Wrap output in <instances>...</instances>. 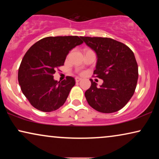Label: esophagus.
Returning a JSON list of instances; mask_svg holds the SVG:
<instances>
[{
    "mask_svg": "<svg viewBox=\"0 0 159 159\" xmlns=\"http://www.w3.org/2000/svg\"><path fill=\"white\" fill-rule=\"evenodd\" d=\"M80 80H81V78H79V77H76L75 78V81L76 82H79Z\"/></svg>",
    "mask_w": 159,
    "mask_h": 159,
    "instance_id": "esophagus-1",
    "label": "esophagus"
}]
</instances>
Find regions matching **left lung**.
I'll list each match as a JSON object with an SVG mask.
<instances>
[{
	"instance_id": "obj_1",
	"label": "left lung",
	"mask_w": 159,
	"mask_h": 159,
	"mask_svg": "<svg viewBox=\"0 0 159 159\" xmlns=\"http://www.w3.org/2000/svg\"><path fill=\"white\" fill-rule=\"evenodd\" d=\"M95 51L97 62L93 75L103 84L90 80L84 93L89 105L101 113L118 111L128 103L135 90L138 66L133 52L127 45L111 38L80 37Z\"/></svg>"
}]
</instances>
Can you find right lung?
I'll list each match as a JSON object with an SVG mask.
<instances>
[{"label": "right lung", "instance_id": "add662e5", "mask_svg": "<svg viewBox=\"0 0 159 159\" xmlns=\"http://www.w3.org/2000/svg\"><path fill=\"white\" fill-rule=\"evenodd\" d=\"M82 43L78 36L47 37L30 48L19 66L18 80L33 107L51 112L64 105L75 80L66 77L58 82L53 75L57 67L64 65L69 51Z\"/></svg>", "mask_w": 159, "mask_h": 159}]
</instances>
